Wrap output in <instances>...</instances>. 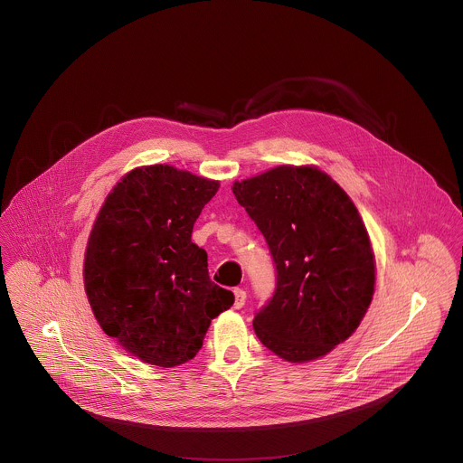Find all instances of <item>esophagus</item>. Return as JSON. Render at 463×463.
Wrapping results in <instances>:
<instances>
[{"mask_svg":"<svg viewBox=\"0 0 463 463\" xmlns=\"http://www.w3.org/2000/svg\"><path fill=\"white\" fill-rule=\"evenodd\" d=\"M245 300H247V291L241 288H236L234 289V307L241 309L245 306Z\"/></svg>","mask_w":463,"mask_h":463,"instance_id":"obj_1","label":"esophagus"}]
</instances>
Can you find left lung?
Instances as JSON below:
<instances>
[{
    "instance_id": "8db88e82",
    "label": "left lung",
    "mask_w": 463,
    "mask_h": 463,
    "mask_svg": "<svg viewBox=\"0 0 463 463\" xmlns=\"http://www.w3.org/2000/svg\"><path fill=\"white\" fill-rule=\"evenodd\" d=\"M232 193L278 269L276 293L252 322L258 338L291 364L326 356L358 329L373 295L375 258L356 205L317 166H276Z\"/></svg>"
}]
</instances>
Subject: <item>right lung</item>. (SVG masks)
<instances>
[{"instance_id": "obj_1", "label": "right lung", "mask_w": 463, "mask_h": 463, "mask_svg": "<svg viewBox=\"0 0 463 463\" xmlns=\"http://www.w3.org/2000/svg\"><path fill=\"white\" fill-rule=\"evenodd\" d=\"M218 181L170 165L128 172L107 194L90 234L84 286L107 336L157 367L193 360L211 320L234 302L209 279L191 241Z\"/></svg>"}]
</instances>
